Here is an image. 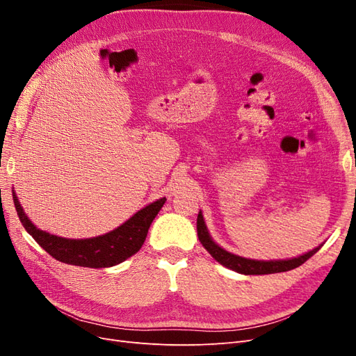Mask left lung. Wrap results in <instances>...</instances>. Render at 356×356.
Returning <instances> with one entry per match:
<instances>
[{"label": "left lung", "mask_w": 356, "mask_h": 356, "mask_svg": "<svg viewBox=\"0 0 356 356\" xmlns=\"http://www.w3.org/2000/svg\"><path fill=\"white\" fill-rule=\"evenodd\" d=\"M197 236L200 243L204 246L215 260H217L220 264L225 266L227 268H232V270L242 273V275H270V273H281V272H288L293 270V268L298 267L307 261L309 258L316 254L319 251V248L316 246L315 250H312L303 255L296 257V258H289V260H270V261H263V260H251V258H243L239 255H234L229 251H225L224 248L215 243L212 238L209 236V232L207 229V224H204L203 215L199 212L197 215Z\"/></svg>", "instance_id": "obj_1"}]
</instances>
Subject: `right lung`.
<instances>
[{"mask_svg":"<svg viewBox=\"0 0 356 356\" xmlns=\"http://www.w3.org/2000/svg\"><path fill=\"white\" fill-rule=\"evenodd\" d=\"M13 202L19 220L22 222L25 230L53 258L72 266L102 268L120 264L122 261L127 260L129 257H132L141 250L149 225H152L156 215L165 204L166 197H161L153 203H149L148 207L138 211L134 217L129 218L120 227L114 229L113 232L89 239H65L50 234L47 232H42L37 229L26 217L15 191Z\"/></svg>","mask_w":356,"mask_h":356,"instance_id":"1","label":"right lung"}]
</instances>
